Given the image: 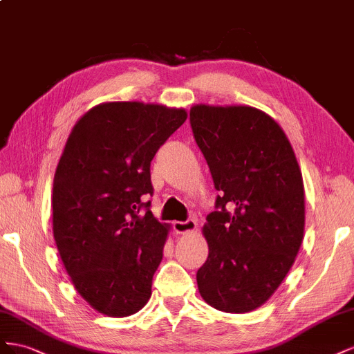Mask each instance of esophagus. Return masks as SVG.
<instances>
[{
  "mask_svg": "<svg viewBox=\"0 0 354 354\" xmlns=\"http://www.w3.org/2000/svg\"><path fill=\"white\" fill-rule=\"evenodd\" d=\"M174 230L178 234H187V233H193V231L197 230V222L193 219H188L185 222L176 221L174 222Z\"/></svg>",
  "mask_w": 354,
  "mask_h": 354,
  "instance_id": "34e87169",
  "label": "esophagus"
}]
</instances>
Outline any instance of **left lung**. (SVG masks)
Returning a JSON list of instances; mask_svg holds the SVG:
<instances>
[{"mask_svg": "<svg viewBox=\"0 0 354 354\" xmlns=\"http://www.w3.org/2000/svg\"><path fill=\"white\" fill-rule=\"evenodd\" d=\"M189 121L221 193L203 225L209 255L198 292L219 311L249 313L277 290L301 248V169L277 121L258 108L200 104Z\"/></svg>", "mask_w": 354, "mask_h": 354, "instance_id": "1", "label": "left lung"}]
</instances>
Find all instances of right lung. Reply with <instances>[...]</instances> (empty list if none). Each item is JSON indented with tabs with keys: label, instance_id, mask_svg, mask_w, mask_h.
I'll use <instances>...</instances> for the list:
<instances>
[{
	"label": "right lung",
	"instance_id": "1",
	"mask_svg": "<svg viewBox=\"0 0 354 354\" xmlns=\"http://www.w3.org/2000/svg\"><path fill=\"white\" fill-rule=\"evenodd\" d=\"M185 120L184 108L105 102L68 136L53 180V236L74 288L105 316H132L151 297L170 225L144 203L149 166Z\"/></svg>",
	"mask_w": 354,
	"mask_h": 354
}]
</instances>
